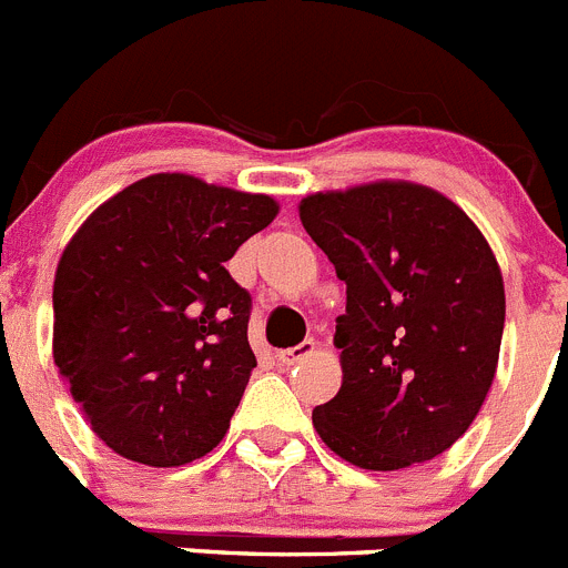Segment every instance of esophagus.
Here are the masks:
<instances>
[{
    "label": "esophagus",
    "mask_w": 568,
    "mask_h": 568,
    "mask_svg": "<svg viewBox=\"0 0 568 568\" xmlns=\"http://www.w3.org/2000/svg\"><path fill=\"white\" fill-rule=\"evenodd\" d=\"M314 349H316L314 338H305V342L296 344V347L283 349V353H280V364H285V367H294V364H300V362H305L308 356H314Z\"/></svg>",
    "instance_id": "obj_1"
}]
</instances>
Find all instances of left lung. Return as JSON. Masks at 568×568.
<instances>
[{
    "label": "left lung",
    "instance_id": "8db88e82",
    "mask_svg": "<svg viewBox=\"0 0 568 568\" xmlns=\"http://www.w3.org/2000/svg\"><path fill=\"white\" fill-rule=\"evenodd\" d=\"M300 221L347 285L342 389L316 406L322 443L367 470L448 452L496 375L505 283L485 235L443 193L373 182L302 199Z\"/></svg>",
    "mask_w": 568,
    "mask_h": 568
}]
</instances>
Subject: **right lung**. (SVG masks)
<instances>
[{"instance_id":"obj_1","label":"right lung","mask_w":568,"mask_h":568,"mask_svg":"<svg viewBox=\"0 0 568 568\" xmlns=\"http://www.w3.org/2000/svg\"><path fill=\"white\" fill-rule=\"evenodd\" d=\"M277 210L272 195L153 173L100 204L67 243L52 358L111 452L179 468L224 439L257 367L252 296L224 263Z\"/></svg>"}]
</instances>
